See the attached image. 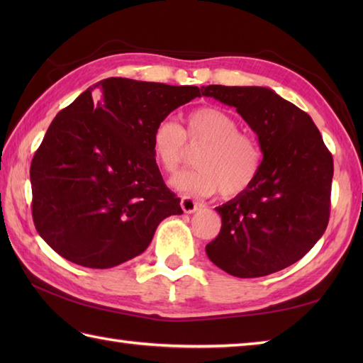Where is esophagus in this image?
<instances>
[{
	"label": "esophagus",
	"instance_id": "esophagus-1",
	"mask_svg": "<svg viewBox=\"0 0 363 363\" xmlns=\"http://www.w3.org/2000/svg\"><path fill=\"white\" fill-rule=\"evenodd\" d=\"M181 207H182V211L186 212V213H194L195 211H198V203L195 201L194 198L182 196V199H181Z\"/></svg>",
	"mask_w": 363,
	"mask_h": 363
}]
</instances>
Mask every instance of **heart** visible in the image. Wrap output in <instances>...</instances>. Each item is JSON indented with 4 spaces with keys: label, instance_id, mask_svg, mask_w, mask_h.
Masks as SVG:
<instances>
[{
    "label": "heart",
    "instance_id": "b5f03b06",
    "mask_svg": "<svg viewBox=\"0 0 363 363\" xmlns=\"http://www.w3.org/2000/svg\"><path fill=\"white\" fill-rule=\"evenodd\" d=\"M196 148V168L181 173L173 186L195 196L235 198L248 190L260 172L262 151L254 138L238 130L233 115L220 107L204 106L186 117V129L172 118L160 120L151 134L156 164L173 174L186 164L189 149Z\"/></svg>",
    "mask_w": 363,
    "mask_h": 363
}]
</instances>
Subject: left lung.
<instances>
[{"mask_svg": "<svg viewBox=\"0 0 363 363\" xmlns=\"http://www.w3.org/2000/svg\"><path fill=\"white\" fill-rule=\"evenodd\" d=\"M201 91L235 107L257 134L264 154L252 186L215 207L221 230L206 246L207 257L237 277L287 268L325 234L333 156L309 115L272 89L207 86Z\"/></svg>", "mask_w": 363, "mask_h": 363, "instance_id": "8db88e82", "label": "left lung"}]
</instances>
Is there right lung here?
Listing matches in <instances>:
<instances>
[{"label": "right lung", "mask_w": 363, "mask_h": 363, "mask_svg": "<svg viewBox=\"0 0 363 363\" xmlns=\"http://www.w3.org/2000/svg\"><path fill=\"white\" fill-rule=\"evenodd\" d=\"M196 96L195 86L107 78L56 115L30 164V187L37 233L59 256L117 267L148 248L162 220L182 213L151 134Z\"/></svg>", "instance_id": "obj_1"}]
</instances>
